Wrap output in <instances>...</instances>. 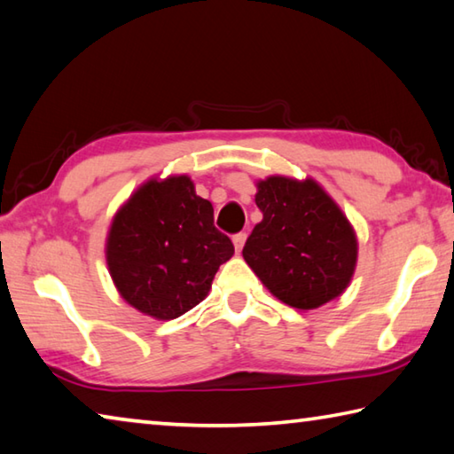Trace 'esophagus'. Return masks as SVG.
<instances>
[{
    "instance_id": "1",
    "label": "esophagus",
    "mask_w": 454,
    "mask_h": 454,
    "mask_svg": "<svg viewBox=\"0 0 454 454\" xmlns=\"http://www.w3.org/2000/svg\"><path fill=\"white\" fill-rule=\"evenodd\" d=\"M232 242H234V248H236V252H242L244 244H246V234H244V232L236 234V236L232 238Z\"/></svg>"
}]
</instances>
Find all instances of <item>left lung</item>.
I'll use <instances>...</instances> for the list:
<instances>
[{
	"label": "left lung",
	"instance_id": "obj_1",
	"mask_svg": "<svg viewBox=\"0 0 454 454\" xmlns=\"http://www.w3.org/2000/svg\"><path fill=\"white\" fill-rule=\"evenodd\" d=\"M255 224L242 255L271 295L316 309L348 290L357 236L337 202L313 178L268 176L255 183Z\"/></svg>",
	"mask_w": 454,
	"mask_h": 454
}]
</instances>
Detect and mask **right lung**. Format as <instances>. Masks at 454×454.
Wrapping results in <instances>:
<instances>
[{"label": "right lung", "mask_w": 454, "mask_h": 454, "mask_svg": "<svg viewBox=\"0 0 454 454\" xmlns=\"http://www.w3.org/2000/svg\"><path fill=\"white\" fill-rule=\"evenodd\" d=\"M234 254L214 226V208L191 176L148 178L121 206L106 234L113 284L145 316L180 317L208 295L222 263Z\"/></svg>", "instance_id": "add662e5"}]
</instances>
